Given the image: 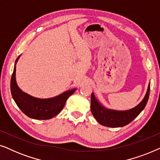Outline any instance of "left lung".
I'll return each mask as SVG.
<instances>
[{
    "label": "left lung",
    "instance_id": "left-lung-1",
    "mask_svg": "<svg viewBox=\"0 0 160 160\" xmlns=\"http://www.w3.org/2000/svg\"><path fill=\"white\" fill-rule=\"evenodd\" d=\"M150 92V84L148 87V90L143 100L130 110L128 111H114L109 110L102 106L99 103L94 95L92 93L91 95V111L95 119L100 124L109 128H119L124 127L130 124L133 119H135L140 113L145 108L147 103Z\"/></svg>",
    "mask_w": 160,
    "mask_h": 160
}]
</instances>
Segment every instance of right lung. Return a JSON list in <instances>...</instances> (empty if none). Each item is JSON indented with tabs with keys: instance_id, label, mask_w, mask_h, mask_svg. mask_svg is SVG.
I'll list each match as a JSON object with an SVG mask.
<instances>
[{
	"instance_id": "right-lung-1",
	"label": "right lung",
	"mask_w": 160,
	"mask_h": 160,
	"mask_svg": "<svg viewBox=\"0 0 160 160\" xmlns=\"http://www.w3.org/2000/svg\"><path fill=\"white\" fill-rule=\"evenodd\" d=\"M17 59L16 62L18 60ZM16 63L11 78V92L17 106L28 117L35 119H49L62 111L68 98L76 91L75 89L65 92L58 97L39 99L23 92L16 82Z\"/></svg>"
}]
</instances>
